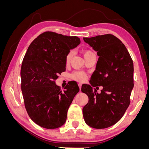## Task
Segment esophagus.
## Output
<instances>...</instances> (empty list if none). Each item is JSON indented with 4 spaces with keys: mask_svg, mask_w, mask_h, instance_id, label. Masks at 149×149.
Segmentation results:
<instances>
[{
    "mask_svg": "<svg viewBox=\"0 0 149 149\" xmlns=\"http://www.w3.org/2000/svg\"><path fill=\"white\" fill-rule=\"evenodd\" d=\"M78 86H79V89H80V91H81V86H82V84H81V83H79V84H78Z\"/></svg>",
    "mask_w": 149,
    "mask_h": 149,
    "instance_id": "esophagus-1",
    "label": "esophagus"
}]
</instances>
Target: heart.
Listing matches in <instances>:
<instances>
[{"label": "heart", "instance_id": "obj_1", "mask_svg": "<svg viewBox=\"0 0 149 149\" xmlns=\"http://www.w3.org/2000/svg\"><path fill=\"white\" fill-rule=\"evenodd\" d=\"M83 53L84 58H85L94 53L91 50H84L83 52ZM73 56V51H70L68 53V54L66 56V58H65V62H66V65H68L70 63ZM71 76L72 79H73L76 81H84L87 78V76H86V75L85 73H83V72H80V71L74 72V73L71 74Z\"/></svg>", "mask_w": 149, "mask_h": 149}]
</instances>
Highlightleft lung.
<instances>
[{
  "mask_svg": "<svg viewBox=\"0 0 149 149\" xmlns=\"http://www.w3.org/2000/svg\"><path fill=\"white\" fill-rule=\"evenodd\" d=\"M83 40L99 56L90 85L81 88L89 98L83 109L84 119L93 128H107L118 123L129 106L134 88L133 61L125 46L114 35ZM97 85L103 87L100 94L93 88Z\"/></svg>",
  "mask_w": 149,
  "mask_h": 149,
  "instance_id": "obj_1",
  "label": "left lung"
}]
</instances>
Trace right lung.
Returning a JSON list of instances; mask_svg holds the SVG:
<instances>
[{"label": "right lung", "mask_w": 149, "mask_h": 149, "mask_svg": "<svg viewBox=\"0 0 149 149\" xmlns=\"http://www.w3.org/2000/svg\"><path fill=\"white\" fill-rule=\"evenodd\" d=\"M77 37L52 31L31 43L22 62L21 88L27 113L35 123L56 129L66 120L67 112L79 88L70 83L62 92L56 84L58 74L66 70V56L80 44Z\"/></svg>", "instance_id": "1"}]
</instances>
